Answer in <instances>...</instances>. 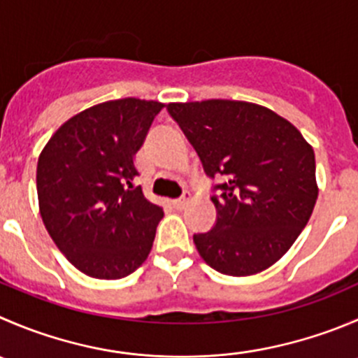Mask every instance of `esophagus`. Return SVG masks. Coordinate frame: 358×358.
I'll use <instances>...</instances> for the list:
<instances>
[{
    "label": "esophagus",
    "instance_id": "1",
    "mask_svg": "<svg viewBox=\"0 0 358 358\" xmlns=\"http://www.w3.org/2000/svg\"><path fill=\"white\" fill-rule=\"evenodd\" d=\"M189 201H190V196L189 194H185V196H182V197H178V199L173 201V206H175L176 210H182V208H185V204L189 203Z\"/></svg>",
    "mask_w": 358,
    "mask_h": 358
}]
</instances>
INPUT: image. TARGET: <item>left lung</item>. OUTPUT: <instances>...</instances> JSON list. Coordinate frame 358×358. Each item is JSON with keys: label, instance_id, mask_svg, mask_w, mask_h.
Masks as SVG:
<instances>
[{"label": "left lung", "instance_id": "8db88e82", "mask_svg": "<svg viewBox=\"0 0 358 358\" xmlns=\"http://www.w3.org/2000/svg\"><path fill=\"white\" fill-rule=\"evenodd\" d=\"M168 112L218 178L213 229L194 234L204 262L250 276L282 259L313 213L315 152L296 126L266 106L231 99L169 103Z\"/></svg>", "mask_w": 358, "mask_h": 358}]
</instances>
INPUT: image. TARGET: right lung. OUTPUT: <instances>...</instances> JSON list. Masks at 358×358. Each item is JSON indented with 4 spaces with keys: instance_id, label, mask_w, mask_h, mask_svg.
<instances>
[{
    "instance_id": "add662e5",
    "label": "right lung",
    "mask_w": 358,
    "mask_h": 358,
    "mask_svg": "<svg viewBox=\"0 0 358 358\" xmlns=\"http://www.w3.org/2000/svg\"><path fill=\"white\" fill-rule=\"evenodd\" d=\"M162 108L136 98L91 106L66 120L38 157L41 220L87 276L124 278L150 253L164 211L134 185V155Z\"/></svg>"
}]
</instances>
